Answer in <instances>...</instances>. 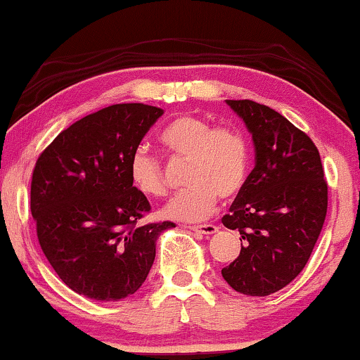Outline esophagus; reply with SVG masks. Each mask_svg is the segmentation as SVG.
I'll return each instance as SVG.
<instances>
[{
    "instance_id": "1",
    "label": "esophagus",
    "mask_w": 360,
    "mask_h": 360,
    "mask_svg": "<svg viewBox=\"0 0 360 360\" xmlns=\"http://www.w3.org/2000/svg\"><path fill=\"white\" fill-rule=\"evenodd\" d=\"M193 231L196 233H201V235H214L216 231H218V226H214V224H201V226H191Z\"/></svg>"
}]
</instances>
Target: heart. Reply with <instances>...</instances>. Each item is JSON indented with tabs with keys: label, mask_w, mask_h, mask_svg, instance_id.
<instances>
[{
	"label": "heart",
	"mask_w": 360,
	"mask_h": 360,
	"mask_svg": "<svg viewBox=\"0 0 360 360\" xmlns=\"http://www.w3.org/2000/svg\"><path fill=\"white\" fill-rule=\"evenodd\" d=\"M162 146L184 158L188 188L164 207V216L181 221H202L213 214L219 196L231 198L243 188L248 174V142L233 127H213L196 115H179L161 132ZM134 188L146 198L167 194L158 158L137 149L129 162Z\"/></svg>",
	"instance_id": "heart-1"
}]
</instances>
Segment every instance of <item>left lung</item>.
<instances>
[{
  "instance_id": "8db88e82",
  "label": "left lung",
  "mask_w": 360,
  "mask_h": 360,
  "mask_svg": "<svg viewBox=\"0 0 360 360\" xmlns=\"http://www.w3.org/2000/svg\"><path fill=\"white\" fill-rule=\"evenodd\" d=\"M255 146V167L223 224L240 231L241 251L221 270L236 292L266 297L298 276L327 214L328 188L314 141L270 107L226 101Z\"/></svg>"
}]
</instances>
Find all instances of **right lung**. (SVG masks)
Returning <instances> with one entry per match:
<instances>
[{"instance_id":"add662e5","label":"right lung","mask_w":360,"mask_h":360,"mask_svg":"<svg viewBox=\"0 0 360 360\" xmlns=\"http://www.w3.org/2000/svg\"><path fill=\"white\" fill-rule=\"evenodd\" d=\"M164 114L146 103H115L77 120L40 154L32 177V216L43 253L73 292L101 302L136 293L171 221L139 224L150 211L129 162Z\"/></svg>"}]
</instances>
